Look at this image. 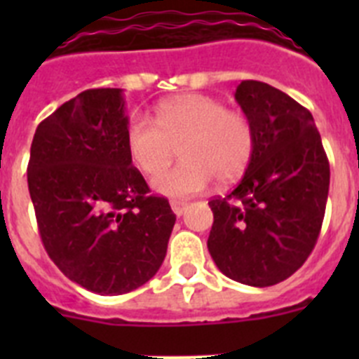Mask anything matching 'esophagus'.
Here are the masks:
<instances>
[{"label":"esophagus","instance_id":"34e87169","mask_svg":"<svg viewBox=\"0 0 359 359\" xmlns=\"http://www.w3.org/2000/svg\"><path fill=\"white\" fill-rule=\"evenodd\" d=\"M170 208H172L174 214H176L177 217H180V215L185 214L187 203L185 201H180V199H172V201H170Z\"/></svg>","mask_w":359,"mask_h":359}]
</instances>
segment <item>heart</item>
Returning a JSON list of instances; mask_svg holds the SVG:
<instances>
[{"instance_id": "obj_1", "label": "heart", "mask_w": 359, "mask_h": 359, "mask_svg": "<svg viewBox=\"0 0 359 359\" xmlns=\"http://www.w3.org/2000/svg\"><path fill=\"white\" fill-rule=\"evenodd\" d=\"M126 144L133 163L147 176L167 169L182 145L183 163L152 180V189L187 198L203 192L215 176L223 183L237 180L252 161L255 131L243 113L228 111L217 98L185 93L158 104L156 122L133 116Z\"/></svg>"}]
</instances>
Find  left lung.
I'll list each match as a JSON object with an SVG mask.
<instances>
[{"label": "left lung", "mask_w": 359, "mask_h": 359, "mask_svg": "<svg viewBox=\"0 0 359 359\" xmlns=\"http://www.w3.org/2000/svg\"><path fill=\"white\" fill-rule=\"evenodd\" d=\"M236 100L255 131V151L237 187L208 201V252L221 273L246 286L286 280L306 262L322 228L329 161L313 115L290 95L243 81Z\"/></svg>", "instance_id": "1"}]
</instances>
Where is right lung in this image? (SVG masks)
<instances>
[{
	"mask_svg": "<svg viewBox=\"0 0 359 359\" xmlns=\"http://www.w3.org/2000/svg\"><path fill=\"white\" fill-rule=\"evenodd\" d=\"M123 90H86L37 126L28 190L44 250L98 294L144 286L160 269L176 215L133 167Z\"/></svg>",
	"mask_w": 359,
	"mask_h": 359,
	"instance_id": "obj_1",
	"label": "right lung"
}]
</instances>
